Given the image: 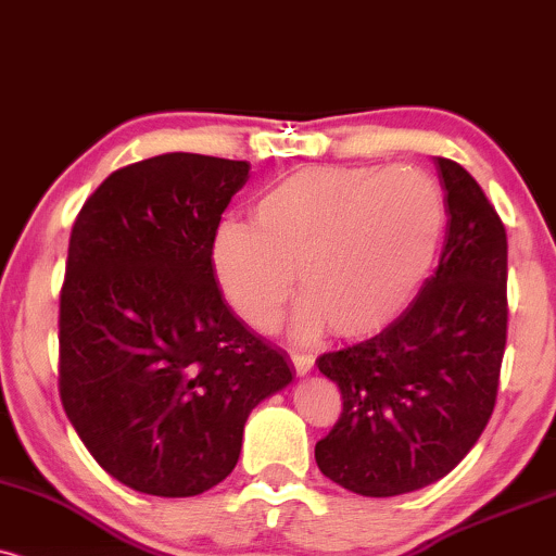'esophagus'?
<instances>
[{
	"instance_id": "esophagus-1",
	"label": "esophagus",
	"mask_w": 556,
	"mask_h": 556,
	"mask_svg": "<svg viewBox=\"0 0 556 556\" xmlns=\"http://www.w3.org/2000/svg\"><path fill=\"white\" fill-rule=\"evenodd\" d=\"M291 361H293V366H296V374L312 371V366H314V355L304 353V351H293Z\"/></svg>"
}]
</instances>
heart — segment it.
Instances as JSON below:
<instances>
[{
	"instance_id": "obj_1",
	"label": "heart",
	"mask_w": 556,
	"mask_h": 556,
	"mask_svg": "<svg viewBox=\"0 0 556 556\" xmlns=\"http://www.w3.org/2000/svg\"><path fill=\"white\" fill-rule=\"evenodd\" d=\"M255 226L222 222L211 267L226 304L260 332L276 330L293 283L306 293L301 334L332 325L371 334L407 309L433 267L445 201L420 167L321 164L280 177L252 205Z\"/></svg>"
}]
</instances>
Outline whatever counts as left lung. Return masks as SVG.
<instances>
[{
	"label": "left lung",
	"mask_w": 556,
	"mask_h": 556,
	"mask_svg": "<svg viewBox=\"0 0 556 556\" xmlns=\"http://www.w3.org/2000/svg\"><path fill=\"white\" fill-rule=\"evenodd\" d=\"M445 244L435 273L376 338L325 353L342 413L314 448L334 484L394 497L448 475L482 435L497 402L508 340V235L462 164L435 156Z\"/></svg>",
	"instance_id": "8db88e82"
}]
</instances>
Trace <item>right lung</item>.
I'll list each match as a JSON object with an SVG mask.
<instances>
[{
  "label": "right lung",
  "mask_w": 556,
  "mask_h": 556,
  "mask_svg": "<svg viewBox=\"0 0 556 556\" xmlns=\"http://www.w3.org/2000/svg\"><path fill=\"white\" fill-rule=\"evenodd\" d=\"M250 164L162 154L115 169L68 237L59 394L108 475L193 497L237 467L244 422L293 379L224 304L211 239Z\"/></svg>",
  "instance_id": "add662e5"
}]
</instances>
